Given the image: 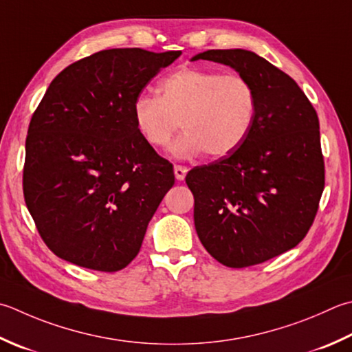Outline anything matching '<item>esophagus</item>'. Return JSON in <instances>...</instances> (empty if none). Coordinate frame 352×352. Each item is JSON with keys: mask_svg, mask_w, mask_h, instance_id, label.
Wrapping results in <instances>:
<instances>
[{"mask_svg": "<svg viewBox=\"0 0 352 352\" xmlns=\"http://www.w3.org/2000/svg\"><path fill=\"white\" fill-rule=\"evenodd\" d=\"M174 174H175L177 180L182 182V180H184L186 174H188V168L182 166V164H175V166H174Z\"/></svg>", "mask_w": 352, "mask_h": 352, "instance_id": "esophagus-1", "label": "esophagus"}]
</instances>
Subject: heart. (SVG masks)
I'll use <instances>...</instances> for the list:
<instances>
[{
  "label": "heart",
  "instance_id": "heart-1",
  "mask_svg": "<svg viewBox=\"0 0 352 352\" xmlns=\"http://www.w3.org/2000/svg\"><path fill=\"white\" fill-rule=\"evenodd\" d=\"M160 96L140 94L133 105L134 122L151 146L166 148L182 126L172 153L224 157L249 137L258 116L256 88L245 76L186 67L166 76Z\"/></svg>",
  "mask_w": 352,
  "mask_h": 352
}]
</instances>
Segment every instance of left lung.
Wrapping results in <instances>:
<instances>
[{
    "label": "left lung",
    "instance_id": "8db88e82",
    "mask_svg": "<svg viewBox=\"0 0 352 352\" xmlns=\"http://www.w3.org/2000/svg\"><path fill=\"white\" fill-rule=\"evenodd\" d=\"M197 59L235 68L258 93L244 143L186 175L198 238L226 267L263 264L298 245L314 223L325 188L319 117L294 79L256 53L208 50Z\"/></svg>",
    "mask_w": 352,
    "mask_h": 352
}]
</instances>
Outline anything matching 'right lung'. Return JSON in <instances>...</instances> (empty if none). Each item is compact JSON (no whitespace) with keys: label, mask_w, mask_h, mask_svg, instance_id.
Instances as JSON below:
<instances>
[{"label":"right lung","mask_w":352,"mask_h":352,"mask_svg":"<svg viewBox=\"0 0 352 352\" xmlns=\"http://www.w3.org/2000/svg\"><path fill=\"white\" fill-rule=\"evenodd\" d=\"M182 52L111 48L64 68L32 116L24 199L56 256L119 272L140 252L174 168L134 122L137 96Z\"/></svg>","instance_id":"right-lung-1"}]
</instances>
